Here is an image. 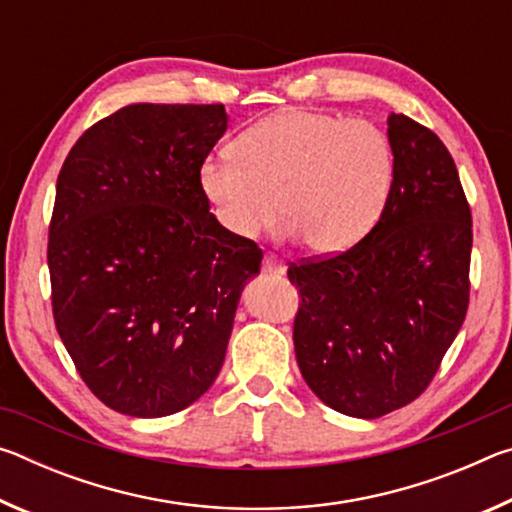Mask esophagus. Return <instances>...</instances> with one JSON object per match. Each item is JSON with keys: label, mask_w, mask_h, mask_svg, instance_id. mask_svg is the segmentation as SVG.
<instances>
[{"label": "esophagus", "mask_w": 512, "mask_h": 512, "mask_svg": "<svg viewBox=\"0 0 512 512\" xmlns=\"http://www.w3.org/2000/svg\"><path fill=\"white\" fill-rule=\"evenodd\" d=\"M262 271L268 273V275H284L287 266H284L282 259H277L275 255H266L264 262H262Z\"/></svg>", "instance_id": "34e87169"}]
</instances>
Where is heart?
I'll list each match as a JSON object with an SVG mask.
<instances>
[{
    "mask_svg": "<svg viewBox=\"0 0 512 512\" xmlns=\"http://www.w3.org/2000/svg\"><path fill=\"white\" fill-rule=\"evenodd\" d=\"M232 151L203 164L201 187L237 239L271 228L280 203L291 237L341 253L375 225L391 194L393 146L370 119L291 108L250 126Z\"/></svg>",
    "mask_w": 512,
    "mask_h": 512,
    "instance_id": "obj_1",
    "label": "heart"
}]
</instances>
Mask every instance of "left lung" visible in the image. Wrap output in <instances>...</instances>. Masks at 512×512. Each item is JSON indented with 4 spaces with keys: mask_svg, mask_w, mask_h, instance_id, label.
<instances>
[{
    "mask_svg": "<svg viewBox=\"0 0 512 512\" xmlns=\"http://www.w3.org/2000/svg\"><path fill=\"white\" fill-rule=\"evenodd\" d=\"M395 171L384 212L359 244L289 266L307 386L329 409L381 418L431 384L470 302L472 212L440 137L388 117Z\"/></svg>",
    "mask_w": 512,
    "mask_h": 512,
    "instance_id": "8db88e82",
    "label": "left lung"
}]
</instances>
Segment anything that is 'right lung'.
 <instances>
[{"instance_id": "right-lung-1", "label": "right lung", "mask_w": 512, "mask_h": 512, "mask_svg": "<svg viewBox=\"0 0 512 512\" xmlns=\"http://www.w3.org/2000/svg\"><path fill=\"white\" fill-rule=\"evenodd\" d=\"M223 103H133L63 162L47 264L56 329L85 386L133 418L187 409L223 366L255 241L223 230L201 167Z\"/></svg>"}]
</instances>
